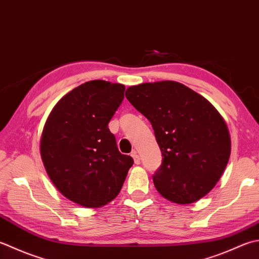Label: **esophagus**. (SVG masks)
<instances>
[{
    "label": "esophagus",
    "mask_w": 259,
    "mask_h": 259,
    "mask_svg": "<svg viewBox=\"0 0 259 259\" xmlns=\"http://www.w3.org/2000/svg\"><path fill=\"white\" fill-rule=\"evenodd\" d=\"M131 156H133V158H134V160H135V164H140V158H139V155L137 154V151L136 150H134L133 153H131Z\"/></svg>",
    "instance_id": "1"
}]
</instances>
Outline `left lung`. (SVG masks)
<instances>
[{"mask_svg":"<svg viewBox=\"0 0 259 259\" xmlns=\"http://www.w3.org/2000/svg\"><path fill=\"white\" fill-rule=\"evenodd\" d=\"M125 98L153 125L161 165L153 175L167 200L189 204L213 189L230 157L225 120L187 86L164 80L130 86Z\"/></svg>","mask_w":259,"mask_h":259,"instance_id":"obj_1","label":"left lung"}]
</instances>
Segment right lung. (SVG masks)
I'll list each match as a JSON object with an SVG mask.
<instances>
[{"mask_svg":"<svg viewBox=\"0 0 259 259\" xmlns=\"http://www.w3.org/2000/svg\"><path fill=\"white\" fill-rule=\"evenodd\" d=\"M124 90L105 80L86 82L55 105L44 126L40 153L48 176L64 196L85 207L112 201L134 164L108 126Z\"/></svg>","mask_w":259,"mask_h":259,"instance_id":"obj_1","label":"right lung"}]
</instances>
